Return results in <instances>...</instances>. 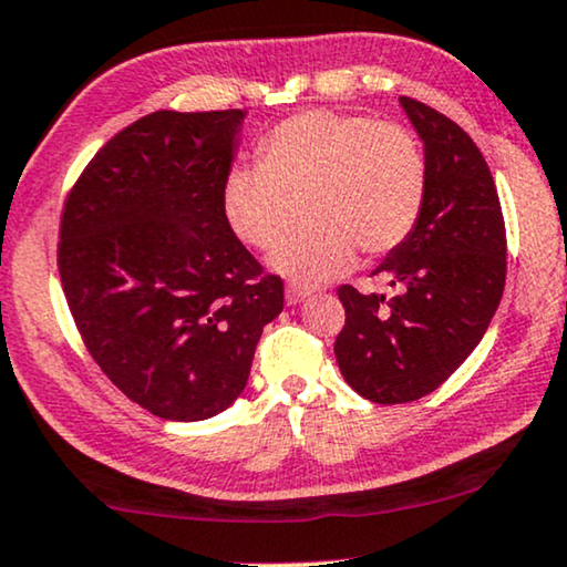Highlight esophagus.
<instances>
[{
    "label": "esophagus",
    "mask_w": 567,
    "mask_h": 567,
    "mask_svg": "<svg viewBox=\"0 0 567 567\" xmlns=\"http://www.w3.org/2000/svg\"><path fill=\"white\" fill-rule=\"evenodd\" d=\"M311 296V290H306V288H296V285H290L288 290H285V300H288V306H298V303H303V300Z\"/></svg>",
    "instance_id": "34e87169"
}]
</instances>
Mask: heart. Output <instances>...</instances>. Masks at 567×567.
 <instances>
[{
    "label": "heart",
    "instance_id": "heart-1",
    "mask_svg": "<svg viewBox=\"0 0 567 567\" xmlns=\"http://www.w3.org/2000/svg\"><path fill=\"white\" fill-rule=\"evenodd\" d=\"M306 205L311 233L271 256V269L313 288L354 264L358 248L383 256L404 244L427 196V157L414 132L360 113L303 111L277 124L259 145V165L223 181V217L233 236L271 251Z\"/></svg>",
    "mask_w": 567,
    "mask_h": 567
}]
</instances>
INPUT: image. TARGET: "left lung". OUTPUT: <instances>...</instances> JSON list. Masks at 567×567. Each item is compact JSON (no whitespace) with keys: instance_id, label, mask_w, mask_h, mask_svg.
<instances>
[{"instance_id":"8db88e82","label":"left lung","mask_w":567,"mask_h":567,"mask_svg":"<svg viewBox=\"0 0 567 567\" xmlns=\"http://www.w3.org/2000/svg\"><path fill=\"white\" fill-rule=\"evenodd\" d=\"M399 103L425 142V207L373 271L394 296L337 290L339 371L375 404L414 402L441 386L485 337L505 288L503 209L480 147L430 105L406 95Z\"/></svg>"}]
</instances>
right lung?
<instances>
[{"label": "right lung", "mask_w": 567, "mask_h": 567, "mask_svg": "<svg viewBox=\"0 0 567 567\" xmlns=\"http://www.w3.org/2000/svg\"><path fill=\"white\" fill-rule=\"evenodd\" d=\"M246 113L155 111L97 150L66 194L59 277L116 389L163 420L220 414L246 389L285 285L223 217Z\"/></svg>", "instance_id": "1"}]
</instances>
